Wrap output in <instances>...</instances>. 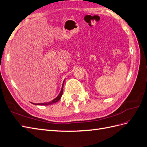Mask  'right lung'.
I'll return each mask as SVG.
<instances>
[{
  "label": "right lung",
  "mask_w": 147,
  "mask_h": 147,
  "mask_svg": "<svg viewBox=\"0 0 147 147\" xmlns=\"http://www.w3.org/2000/svg\"><path fill=\"white\" fill-rule=\"evenodd\" d=\"M64 81L63 82V85H62V88H61V90L59 92V94H58V96H57L55 99H54L53 100H52L50 102H44V103H39V104H34V103H32V102H31V103L34 104V105H51L52 104H54V103H56V102H57L58 100H60V99L61 98V96L62 95H63V86H64Z\"/></svg>",
  "instance_id": "obj_1"
}]
</instances>
